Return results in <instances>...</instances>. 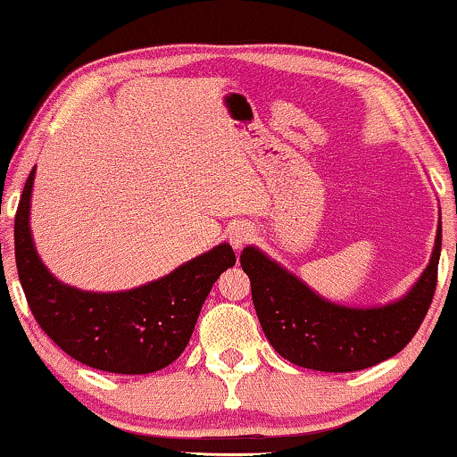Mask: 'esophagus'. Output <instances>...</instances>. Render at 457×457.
Wrapping results in <instances>:
<instances>
[{"mask_svg": "<svg viewBox=\"0 0 457 457\" xmlns=\"http://www.w3.org/2000/svg\"><path fill=\"white\" fill-rule=\"evenodd\" d=\"M253 237H255L253 227L247 222H237L228 228V241H230V245H233L235 252H241L247 243L253 241Z\"/></svg>", "mask_w": 457, "mask_h": 457, "instance_id": "1", "label": "esophagus"}]
</instances>
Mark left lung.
<instances>
[{
  "label": "left lung",
  "instance_id": "obj_1",
  "mask_svg": "<svg viewBox=\"0 0 457 457\" xmlns=\"http://www.w3.org/2000/svg\"><path fill=\"white\" fill-rule=\"evenodd\" d=\"M441 255V218L428 266L411 289L385 305H343L322 297L255 245L241 253L266 339L291 364L320 372L364 370L411 341L433 302Z\"/></svg>",
  "mask_w": 457,
  "mask_h": 457
}]
</instances>
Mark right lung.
<instances>
[{"label":"right lung","mask_w":457,"mask_h":457,"mask_svg":"<svg viewBox=\"0 0 457 457\" xmlns=\"http://www.w3.org/2000/svg\"><path fill=\"white\" fill-rule=\"evenodd\" d=\"M35 168L14 220L16 268L35 320L80 364L114 374H149L172 364L189 343L218 277L235 266L228 243L212 247L170 274L129 291L97 293L62 283L37 253L30 233Z\"/></svg>","instance_id":"right-lung-1"}]
</instances>
